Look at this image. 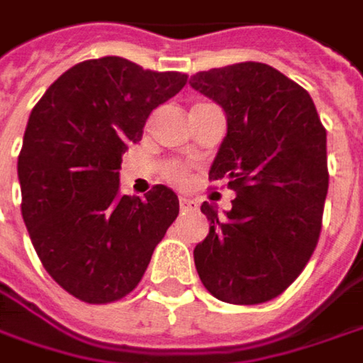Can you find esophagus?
I'll return each instance as SVG.
<instances>
[{"instance_id": "obj_1", "label": "esophagus", "mask_w": 363, "mask_h": 363, "mask_svg": "<svg viewBox=\"0 0 363 363\" xmlns=\"http://www.w3.org/2000/svg\"><path fill=\"white\" fill-rule=\"evenodd\" d=\"M179 205H181L182 211H193V209H197V201L191 199V197H181V199H179Z\"/></svg>"}]
</instances>
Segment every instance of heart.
<instances>
[{
	"label": "heart",
	"mask_w": 363,
	"mask_h": 363,
	"mask_svg": "<svg viewBox=\"0 0 363 363\" xmlns=\"http://www.w3.org/2000/svg\"><path fill=\"white\" fill-rule=\"evenodd\" d=\"M164 174H166L170 181L184 182L186 181V177H189V170H186V166H184V164L170 162V164H166V166H164Z\"/></svg>",
	"instance_id": "obj_1"
}]
</instances>
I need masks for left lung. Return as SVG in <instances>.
I'll use <instances>...</instances> for the list:
<instances>
[{
  "label": "left lung",
  "mask_w": 363,
  "mask_h": 363,
  "mask_svg": "<svg viewBox=\"0 0 363 363\" xmlns=\"http://www.w3.org/2000/svg\"><path fill=\"white\" fill-rule=\"evenodd\" d=\"M225 113L209 168L236 193L225 218L205 201L209 234L195 246L205 289L228 304L277 298L310 261L329 189L327 131L310 94L265 63L199 72L189 82Z\"/></svg>",
  "instance_id": "8db88e82"
}]
</instances>
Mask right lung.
Returning <instances> with one entry per match:
<instances>
[{
  "mask_svg": "<svg viewBox=\"0 0 363 363\" xmlns=\"http://www.w3.org/2000/svg\"><path fill=\"white\" fill-rule=\"evenodd\" d=\"M184 84L179 72L100 57L57 77L28 117L18 156L22 218L47 273L82 302L135 289L179 216L164 184L145 199L121 195L118 168L150 113Z\"/></svg>",
  "mask_w": 363,
  "mask_h": 363,
  "instance_id": "1",
  "label": "right lung"
}]
</instances>
